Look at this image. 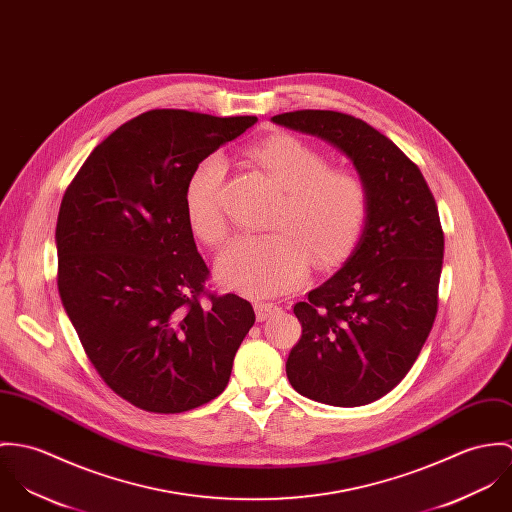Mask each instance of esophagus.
<instances>
[{"label": "esophagus", "mask_w": 512, "mask_h": 512, "mask_svg": "<svg viewBox=\"0 0 512 512\" xmlns=\"http://www.w3.org/2000/svg\"><path fill=\"white\" fill-rule=\"evenodd\" d=\"M281 308L277 304H271V302H257L255 304V314H257V320L259 322H265L269 320L271 316H275Z\"/></svg>", "instance_id": "34e87169"}]
</instances>
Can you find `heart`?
Segmentation results:
<instances>
[{
	"instance_id": "b5f03b06",
	"label": "heart",
	"mask_w": 512,
	"mask_h": 512,
	"mask_svg": "<svg viewBox=\"0 0 512 512\" xmlns=\"http://www.w3.org/2000/svg\"><path fill=\"white\" fill-rule=\"evenodd\" d=\"M253 161L283 190L269 222L275 233L237 235L216 261L222 283L253 296L288 292L308 275L310 259L328 269L357 245L369 214L365 180L349 169H330L328 157L294 135H271L251 151ZM226 161L202 159L188 176L184 208L190 228L208 245L226 237L220 186Z\"/></svg>"
}]
</instances>
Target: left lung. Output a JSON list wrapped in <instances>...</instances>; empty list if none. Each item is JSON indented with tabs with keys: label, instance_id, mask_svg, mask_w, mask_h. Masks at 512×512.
<instances>
[{
	"label": "left lung",
	"instance_id": "8db88e82",
	"mask_svg": "<svg viewBox=\"0 0 512 512\" xmlns=\"http://www.w3.org/2000/svg\"><path fill=\"white\" fill-rule=\"evenodd\" d=\"M273 121L338 147L369 190L353 253L294 304L302 336L286 359V377L302 397L363 406L397 387L432 330L444 261L438 206L420 169L363 119L300 110Z\"/></svg>",
	"mask_w": 512,
	"mask_h": 512
}]
</instances>
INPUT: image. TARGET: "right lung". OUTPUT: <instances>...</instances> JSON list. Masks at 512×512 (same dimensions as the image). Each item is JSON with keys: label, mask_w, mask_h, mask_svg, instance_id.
Listing matches in <instances>:
<instances>
[{"label": "right lung", "mask_w": 512, "mask_h": 512, "mask_svg": "<svg viewBox=\"0 0 512 512\" xmlns=\"http://www.w3.org/2000/svg\"><path fill=\"white\" fill-rule=\"evenodd\" d=\"M151 110L117 127L62 196L58 292L104 383L137 408L186 412L228 387L253 306L206 290L184 208L192 169L255 125Z\"/></svg>", "instance_id": "obj_1"}]
</instances>
